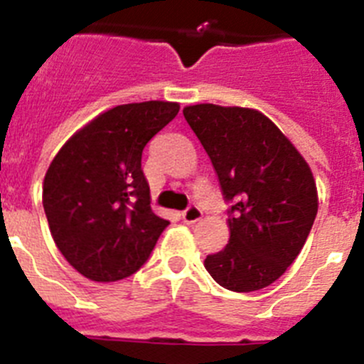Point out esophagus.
<instances>
[{
  "label": "esophagus",
  "instance_id": "1",
  "mask_svg": "<svg viewBox=\"0 0 364 364\" xmlns=\"http://www.w3.org/2000/svg\"><path fill=\"white\" fill-rule=\"evenodd\" d=\"M202 216H204V213H202V209L198 205H191V208H188L182 213V220L186 223H196L198 220H202Z\"/></svg>",
  "mask_w": 364,
  "mask_h": 364
}]
</instances>
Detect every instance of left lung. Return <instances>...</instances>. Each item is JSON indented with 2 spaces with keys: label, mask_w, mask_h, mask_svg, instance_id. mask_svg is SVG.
I'll return each mask as SVG.
<instances>
[{
  "label": "left lung",
  "mask_w": 364,
  "mask_h": 364,
  "mask_svg": "<svg viewBox=\"0 0 364 364\" xmlns=\"http://www.w3.org/2000/svg\"><path fill=\"white\" fill-rule=\"evenodd\" d=\"M184 117L218 175L229 209V243L204 265L218 285L252 292L274 283L292 262L318 215L311 168L262 112L193 105Z\"/></svg>",
  "instance_id": "8db88e82"
}]
</instances>
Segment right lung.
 Wrapping results in <instances>:
<instances>
[{
  "label": "right lung",
  "mask_w": 364,
  "mask_h": 364,
  "mask_svg": "<svg viewBox=\"0 0 364 364\" xmlns=\"http://www.w3.org/2000/svg\"><path fill=\"white\" fill-rule=\"evenodd\" d=\"M178 102L121 105L65 142L43 182L52 238L66 262L92 282L136 272L169 225L151 209L142 149L178 113Z\"/></svg>",
  "instance_id": "obj_1"
}]
</instances>
